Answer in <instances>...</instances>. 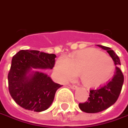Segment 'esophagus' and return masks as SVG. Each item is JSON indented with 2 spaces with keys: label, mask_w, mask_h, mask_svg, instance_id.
<instances>
[{
  "label": "esophagus",
  "mask_w": 128,
  "mask_h": 128,
  "mask_svg": "<svg viewBox=\"0 0 128 128\" xmlns=\"http://www.w3.org/2000/svg\"><path fill=\"white\" fill-rule=\"evenodd\" d=\"M70 88H72V89H76V88H78V86H76L75 85H70L69 86Z\"/></svg>",
  "instance_id": "obj_1"
}]
</instances>
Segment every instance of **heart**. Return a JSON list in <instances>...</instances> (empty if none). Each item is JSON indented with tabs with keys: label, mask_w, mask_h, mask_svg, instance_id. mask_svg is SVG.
I'll use <instances>...</instances> for the list:
<instances>
[{
	"label": "heart",
	"mask_w": 128,
	"mask_h": 128,
	"mask_svg": "<svg viewBox=\"0 0 128 128\" xmlns=\"http://www.w3.org/2000/svg\"><path fill=\"white\" fill-rule=\"evenodd\" d=\"M115 70L113 59L101 50L87 48L62 56L54 65V73L61 82L74 80L80 75L81 83L88 88H97L106 84Z\"/></svg>",
	"instance_id": "b5f03b06"
}]
</instances>
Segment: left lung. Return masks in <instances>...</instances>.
<instances>
[{
    "label": "left lung",
    "mask_w": 128,
    "mask_h": 128,
    "mask_svg": "<svg viewBox=\"0 0 128 128\" xmlns=\"http://www.w3.org/2000/svg\"><path fill=\"white\" fill-rule=\"evenodd\" d=\"M98 46L106 50L110 55L116 66V72L107 84L100 88L90 91L88 101L79 104L80 109L86 113H98L114 105L120 96L124 83V76L119 68L121 63L118 56L110 48L100 44H98Z\"/></svg>",
    "instance_id": "1"
}]
</instances>
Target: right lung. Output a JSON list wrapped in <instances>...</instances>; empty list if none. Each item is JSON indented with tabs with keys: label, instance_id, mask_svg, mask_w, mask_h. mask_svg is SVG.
Segmentation results:
<instances>
[{
	"label": "right lung",
	"instance_id": "obj_1",
	"mask_svg": "<svg viewBox=\"0 0 128 128\" xmlns=\"http://www.w3.org/2000/svg\"><path fill=\"white\" fill-rule=\"evenodd\" d=\"M56 57L55 54L28 50H20L13 56L8 75V90L20 106L41 112L51 106L62 85L42 70L52 69Z\"/></svg>",
	"mask_w": 128,
	"mask_h": 128
}]
</instances>
